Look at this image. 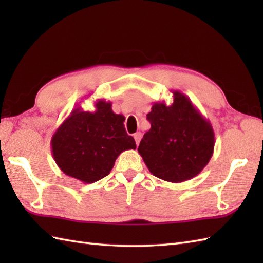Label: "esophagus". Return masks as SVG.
I'll return each mask as SVG.
<instances>
[{
	"label": "esophagus",
	"instance_id": "esophagus-1",
	"mask_svg": "<svg viewBox=\"0 0 263 263\" xmlns=\"http://www.w3.org/2000/svg\"><path fill=\"white\" fill-rule=\"evenodd\" d=\"M133 138H135L136 143L139 144V142H140V139H141V133H140V132L135 133V135H133Z\"/></svg>",
	"mask_w": 263,
	"mask_h": 263
}]
</instances>
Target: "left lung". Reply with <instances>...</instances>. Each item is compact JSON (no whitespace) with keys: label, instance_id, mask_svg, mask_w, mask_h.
<instances>
[{"label":"left lung","instance_id":"1","mask_svg":"<svg viewBox=\"0 0 263 263\" xmlns=\"http://www.w3.org/2000/svg\"><path fill=\"white\" fill-rule=\"evenodd\" d=\"M173 103H154L149 130L138 147L144 164L161 180L181 183L202 171L214 154L215 133L209 120L186 95L172 90Z\"/></svg>","mask_w":263,"mask_h":263}]
</instances>
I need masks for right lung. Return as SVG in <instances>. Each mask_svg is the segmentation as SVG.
Masks as SVG:
<instances>
[{
	"label": "right lung",
	"mask_w": 263,
	"mask_h": 263,
	"mask_svg": "<svg viewBox=\"0 0 263 263\" xmlns=\"http://www.w3.org/2000/svg\"><path fill=\"white\" fill-rule=\"evenodd\" d=\"M124 116L111 110V103L98 99L93 111L77 107L51 140L55 163L64 174L90 184L107 176L121 153L136 149Z\"/></svg>",
	"instance_id": "obj_1"
}]
</instances>
